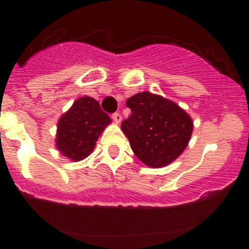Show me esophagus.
I'll list each match as a JSON object with an SVG mask.
<instances>
[{
	"label": "esophagus",
	"instance_id": "esophagus-1",
	"mask_svg": "<svg viewBox=\"0 0 249 249\" xmlns=\"http://www.w3.org/2000/svg\"><path fill=\"white\" fill-rule=\"evenodd\" d=\"M112 118H113L114 123H120L121 121H122V116H121V113H118V112L112 114Z\"/></svg>",
	"mask_w": 249,
	"mask_h": 249
}]
</instances>
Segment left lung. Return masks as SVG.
Segmentation results:
<instances>
[{"label":"left lung","instance_id":"8db88e82","mask_svg":"<svg viewBox=\"0 0 249 249\" xmlns=\"http://www.w3.org/2000/svg\"><path fill=\"white\" fill-rule=\"evenodd\" d=\"M126 105L132 113L121 128L138 160L160 168L181 156L193 131L190 114L177 103L151 92L132 96Z\"/></svg>","mask_w":249,"mask_h":249}]
</instances>
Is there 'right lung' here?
Wrapping results in <instances>:
<instances>
[{
	"mask_svg": "<svg viewBox=\"0 0 249 249\" xmlns=\"http://www.w3.org/2000/svg\"><path fill=\"white\" fill-rule=\"evenodd\" d=\"M111 118L92 97H81L62 114L57 124L56 147L73 162L86 158L93 151L103 129Z\"/></svg>",
	"mask_w": 249,
	"mask_h": 249,
	"instance_id": "1",
	"label": "right lung"
}]
</instances>
